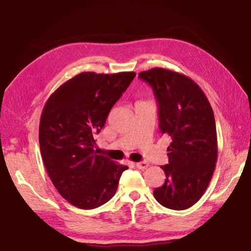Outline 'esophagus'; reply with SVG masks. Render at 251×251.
Instances as JSON below:
<instances>
[{
  "label": "esophagus",
  "mask_w": 251,
  "mask_h": 251,
  "mask_svg": "<svg viewBox=\"0 0 251 251\" xmlns=\"http://www.w3.org/2000/svg\"><path fill=\"white\" fill-rule=\"evenodd\" d=\"M149 165L146 162H139V163H136V167L138 169H141V170H145L148 168Z\"/></svg>",
  "instance_id": "esophagus-1"
}]
</instances>
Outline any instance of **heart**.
I'll return each mask as SVG.
<instances>
[{"instance_id": "b5f03b06", "label": "heart", "mask_w": 251, "mask_h": 251, "mask_svg": "<svg viewBox=\"0 0 251 251\" xmlns=\"http://www.w3.org/2000/svg\"><path fill=\"white\" fill-rule=\"evenodd\" d=\"M140 102H143V101H140Z\"/></svg>"}]
</instances>
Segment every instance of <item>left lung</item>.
Returning <instances> with one entry per match:
<instances>
[{"label":"left lung","instance_id":"8db88e82","mask_svg":"<svg viewBox=\"0 0 251 251\" xmlns=\"http://www.w3.org/2000/svg\"><path fill=\"white\" fill-rule=\"evenodd\" d=\"M151 85L158 104L159 130L172 137L166 179L153 191L162 206L183 210L205 193L215 172L218 142L211 105L193 79L163 68L139 73Z\"/></svg>","mask_w":251,"mask_h":251}]
</instances>
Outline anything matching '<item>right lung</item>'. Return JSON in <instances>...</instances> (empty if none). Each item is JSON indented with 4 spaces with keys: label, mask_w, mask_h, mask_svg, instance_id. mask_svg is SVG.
Returning a JSON list of instances; mask_svg holds the SVG:
<instances>
[{
    "label": "right lung",
    "mask_w": 251,
    "mask_h": 251,
    "mask_svg": "<svg viewBox=\"0 0 251 251\" xmlns=\"http://www.w3.org/2000/svg\"><path fill=\"white\" fill-rule=\"evenodd\" d=\"M135 76V72H83L46 101L39 129L42 158L58 193L73 206L94 209L105 204L128 168L96 154L94 137Z\"/></svg>",
    "instance_id": "obj_1"
}]
</instances>
